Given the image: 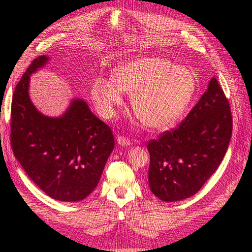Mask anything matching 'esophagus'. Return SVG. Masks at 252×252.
<instances>
[{"label": "esophagus", "instance_id": "34e87169", "mask_svg": "<svg viewBox=\"0 0 252 252\" xmlns=\"http://www.w3.org/2000/svg\"><path fill=\"white\" fill-rule=\"evenodd\" d=\"M117 142H118V144L120 145V146H123V147L130 146V144H131L130 140L127 139V138H124V136H121V135L118 136Z\"/></svg>", "mask_w": 252, "mask_h": 252}]
</instances>
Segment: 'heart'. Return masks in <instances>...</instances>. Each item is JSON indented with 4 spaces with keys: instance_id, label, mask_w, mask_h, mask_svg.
Listing matches in <instances>:
<instances>
[{
    "instance_id": "obj_1",
    "label": "heart",
    "mask_w": 252,
    "mask_h": 252,
    "mask_svg": "<svg viewBox=\"0 0 252 252\" xmlns=\"http://www.w3.org/2000/svg\"><path fill=\"white\" fill-rule=\"evenodd\" d=\"M111 79H97L91 96L102 117L111 119L123 104V93L132 94L131 107L151 130L171 128L194 94L193 73L162 58H141L114 68Z\"/></svg>"
}]
</instances>
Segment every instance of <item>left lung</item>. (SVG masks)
I'll return each mask as SVG.
<instances>
[{"label":"left lung","mask_w":252,"mask_h":252,"mask_svg":"<svg viewBox=\"0 0 252 252\" xmlns=\"http://www.w3.org/2000/svg\"><path fill=\"white\" fill-rule=\"evenodd\" d=\"M232 134L229 103L216 78L178 129L151 140L149 187L164 202L195 194L223 161Z\"/></svg>","instance_id":"8db88e82"}]
</instances>
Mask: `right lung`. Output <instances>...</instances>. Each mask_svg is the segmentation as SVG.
I'll return each instance as SVG.
<instances>
[{
  "label": "right lung",
  "mask_w": 252,
  "mask_h": 252,
  "mask_svg": "<svg viewBox=\"0 0 252 252\" xmlns=\"http://www.w3.org/2000/svg\"><path fill=\"white\" fill-rule=\"evenodd\" d=\"M32 61L14 90L10 142L13 155L34 184L50 197L79 202L96 187L114 147L111 129L73 98L60 117L36 109L29 96L30 75L48 63Z\"/></svg>",
  "instance_id": "1"
}]
</instances>
